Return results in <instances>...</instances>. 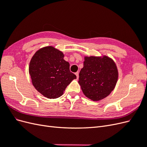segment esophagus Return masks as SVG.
<instances>
[{
	"label": "esophagus",
	"instance_id": "esophagus-1",
	"mask_svg": "<svg viewBox=\"0 0 147 147\" xmlns=\"http://www.w3.org/2000/svg\"><path fill=\"white\" fill-rule=\"evenodd\" d=\"M75 74L76 75V76H77V78L78 79V75H79V73H78V72H76V73H75Z\"/></svg>",
	"mask_w": 147,
	"mask_h": 147
}]
</instances>
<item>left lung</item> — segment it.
<instances>
[{"label": "left lung", "instance_id": "obj_1", "mask_svg": "<svg viewBox=\"0 0 147 147\" xmlns=\"http://www.w3.org/2000/svg\"><path fill=\"white\" fill-rule=\"evenodd\" d=\"M118 72L114 61L107 56L84 57L78 83L83 94L94 101L108 96L116 85Z\"/></svg>", "mask_w": 147, "mask_h": 147}]
</instances>
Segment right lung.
<instances>
[{"label": "right lung", "mask_w": 147, "mask_h": 147, "mask_svg": "<svg viewBox=\"0 0 147 147\" xmlns=\"http://www.w3.org/2000/svg\"><path fill=\"white\" fill-rule=\"evenodd\" d=\"M69 67L63 53L47 47L35 53L29 72L35 88L47 98L56 99L63 95L66 87L77 78Z\"/></svg>", "instance_id": "right-lung-1"}]
</instances>
